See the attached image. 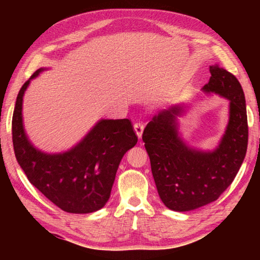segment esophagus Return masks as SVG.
Wrapping results in <instances>:
<instances>
[{"label": "esophagus", "instance_id": "obj_1", "mask_svg": "<svg viewBox=\"0 0 260 260\" xmlns=\"http://www.w3.org/2000/svg\"><path fill=\"white\" fill-rule=\"evenodd\" d=\"M134 131H135L137 137L141 140L142 135H143V131H144V125H143L142 123H136L134 125Z\"/></svg>", "mask_w": 260, "mask_h": 260}]
</instances>
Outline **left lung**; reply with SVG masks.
<instances>
[{
    "label": "left lung",
    "mask_w": 260,
    "mask_h": 260,
    "mask_svg": "<svg viewBox=\"0 0 260 260\" xmlns=\"http://www.w3.org/2000/svg\"><path fill=\"white\" fill-rule=\"evenodd\" d=\"M210 80L201 90L229 101L228 124L217 147L200 150L182 137L179 117L187 108L183 103L158 112L143 133L158 196L173 211H191L217 200L233 183L246 156L248 124L244 90L238 79L219 66H210Z\"/></svg>",
    "instance_id": "1"
}]
</instances>
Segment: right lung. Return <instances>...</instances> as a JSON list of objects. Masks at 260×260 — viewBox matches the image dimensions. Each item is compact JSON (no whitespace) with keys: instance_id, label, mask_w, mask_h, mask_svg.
<instances>
[{"instance_id":"1","label":"right lung","mask_w":260,"mask_h":260,"mask_svg":"<svg viewBox=\"0 0 260 260\" xmlns=\"http://www.w3.org/2000/svg\"><path fill=\"white\" fill-rule=\"evenodd\" d=\"M38 69L16 97L12 139L16 161L27 180L43 196L70 213H91L107 203L119 163L137 143L129 119H99L82 139L67 151L47 153L27 137L23 125V97Z\"/></svg>"}]
</instances>
